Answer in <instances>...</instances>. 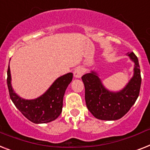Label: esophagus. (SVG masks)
Instances as JSON below:
<instances>
[{
	"instance_id": "esophagus-1",
	"label": "esophagus",
	"mask_w": 150,
	"mask_h": 150,
	"mask_svg": "<svg viewBox=\"0 0 150 150\" xmlns=\"http://www.w3.org/2000/svg\"><path fill=\"white\" fill-rule=\"evenodd\" d=\"M84 74V69L81 67H79L77 69H75L74 71V76L76 79H80Z\"/></svg>"
}]
</instances>
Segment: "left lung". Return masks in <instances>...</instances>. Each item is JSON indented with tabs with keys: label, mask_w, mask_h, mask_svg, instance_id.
Segmentation results:
<instances>
[{
	"label": "left lung",
	"mask_w": 150,
	"mask_h": 150,
	"mask_svg": "<svg viewBox=\"0 0 150 150\" xmlns=\"http://www.w3.org/2000/svg\"><path fill=\"white\" fill-rule=\"evenodd\" d=\"M127 56L134 63L133 75L122 89L117 92L107 89L94 70L81 77L86 90V105L96 119L109 121L121 119L138 98L142 81L138 58L133 52L128 53Z\"/></svg>",
	"instance_id": "8db88e82"
}]
</instances>
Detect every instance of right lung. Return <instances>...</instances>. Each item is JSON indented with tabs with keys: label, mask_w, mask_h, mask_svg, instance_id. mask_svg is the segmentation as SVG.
Here are the masks:
<instances>
[{
	"label": "right lung",
	"mask_w": 150,
	"mask_h": 150,
	"mask_svg": "<svg viewBox=\"0 0 150 150\" xmlns=\"http://www.w3.org/2000/svg\"><path fill=\"white\" fill-rule=\"evenodd\" d=\"M73 78L71 72L58 77L44 94L34 99H25L18 96L13 89L10 66L8 69V90L11 99L17 109L31 122L36 124L54 121L62 111L63 98L65 90Z\"/></svg>",
	"instance_id": "obj_1"
}]
</instances>
